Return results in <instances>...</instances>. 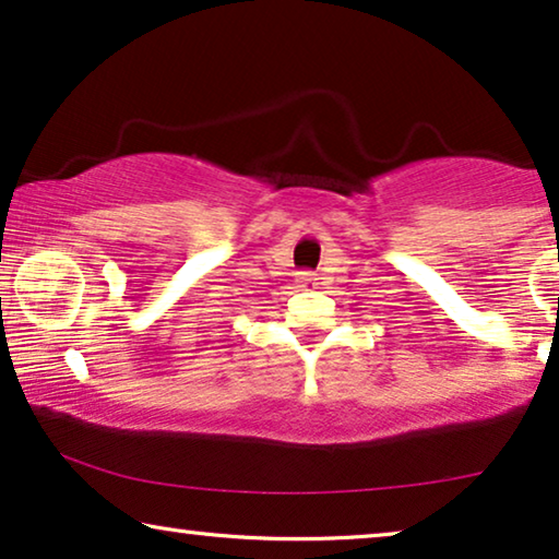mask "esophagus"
<instances>
[{
	"mask_svg": "<svg viewBox=\"0 0 559 559\" xmlns=\"http://www.w3.org/2000/svg\"><path fill=\"white\" fill-rule=\"evenodd\" d=\"M296 281L301 283L304 288H309V286H317V276H313L311 271H301V273H298V276H296Z\"/></svg>",
	"mask_w": 559,
	"mask_h": 559,
	"instance_id": "esophagus-1",
	"label": "esophagus"
}]
</instances>
